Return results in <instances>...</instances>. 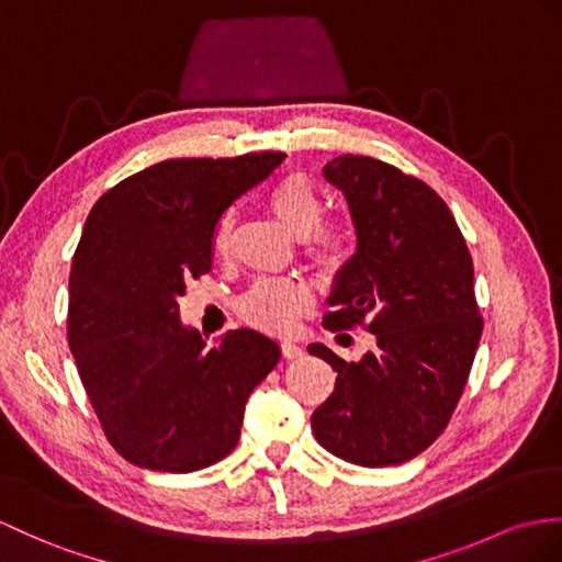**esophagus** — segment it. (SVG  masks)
<instances>
[{
	"instance_id": "esophagus-1",
	"label": "esophagus",
	"mask_w": 562,
	"mask_h": 562,
	"mask_svg": "<svg viewBox=\"0 0 562 562\" xmlns=\"http://www.w3.org/2000/svg\"><path fill=\"white\" fill-rule=\"evenodd\" d=\"M281 352H283L285 360H297V358H303V355H305V350L300 348L297 344H293V340H281Z\"/></svg>"
}]
</instances>
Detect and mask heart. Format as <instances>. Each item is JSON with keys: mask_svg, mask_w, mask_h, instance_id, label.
I'll use <instances>...</instances> for the list:
<instances>
[{"mask_svg": "<svg viewBox=\"0 0 562 562\" xmlns=\"http://www.w3.org/2000/svg\"><path fill=\"white\" fill-rule=\"evenodd\" d=\"M269 207L279 222L295 234L307 238V252L314 262L336 269L346 262L350 250V226L344 218H322L324 198L305 173H289L271 188ZM234 240V216L226 214L214 231V252L226 255ZM310 303V293L295 281H259L240 300L245 322L273 334H285Z\"/></svg>", "mask_w": 562, "mask_h": 562, "instance_id": "b5f03b06", "label": "heart"}]
</instances>
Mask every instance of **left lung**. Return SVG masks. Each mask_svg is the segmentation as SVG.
I'll return each mask as SVG.
<instances>
[{"label": "left lung", "mask_w": 562, "mask_h": 562, "mask_svg": "<svg viewBox=\"0 0 562 562\" xmlns=\"http://www.w3.org/2000/svg\"><path fill=\"white\" fill-rule=\"evenodd\" d=\"M324 178L344 190L358 234L324 326H364L376 350L346 362L322 344L307 348L338 372L312 431L352 464H401L439 439L468 384L484 328L472 257L448 204L419 178L352 155L328 161Z\"/></svg>", "instance_id": "1"}]
</instances>
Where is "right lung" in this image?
Returning a JSON list of instances; mask_svg holds the SVG:
<instances>
[{
  "mask_svg": "<svg viewBox=\"0 0 562 562\" xmlns=\"http://www.w3.org/2000/svg\"><path fill=\"white\" fill-rule=\"evenodd\" d=\"M285 159H167L94 202L68 277V348L98 419L128 462L195 472L226 458L281 350L252 328L207 348L178 314L212 269L222 214Z\"/></svg>",
  "mask_w": 562,
  "mask_h": 562,
  "instance_id": "add662e5",
  "label": "right lung"
}]
</instances>
